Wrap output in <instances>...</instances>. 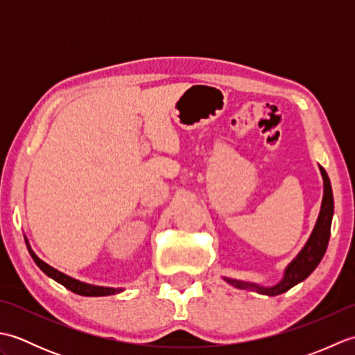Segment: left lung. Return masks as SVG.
Listing matches in <instances>:
<instances>
[{
	"mask_svg": "<svg viewBox=\"0 0 355 355\" xmlns=\"http://www.w3.org/2000/svg\"><path fill=\"white\" fill-rule=\"evenodd\" d=\"M319 168L323 178V198H322V206H320L318 221H315L311 235L308 238L302 250H300L296 258L286 266L284 271V277L281 281L273 286H261L258 284L238 281V279H230V277H224L225 282L236 286L239 290H250L261 294H267V296H277V294L288 291L294 285L305 281V279L313 273L315 267L319 266V262L322 261L323 254L327 252L328 241L331 235V221H333V215H334V198H333V189H331L328 173L322 168V166H319Z\"/></svg>",
	"mask_w": 355,
	"mask_h": 355,
	"instance_id": "obj_1",
	"label": "left lung"
}]
</instances>
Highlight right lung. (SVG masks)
<instances>
[{"label":"right lung","mask_w":355,"mask_h":355,"mask_svg":"<svg viewBox=\"0 0 355 355\" xmlns=\"http://www.w3.org/2000/svg\"><path fill=\"white\" fill-rule=\"evenodd\" d=\"M26 244H27V248L30 254H32L33 261L36 262V266L40 267L45 275H47L49 277L55 279L56 282H59L61 285H64L65 288H69L70 291L76 293V294H80V296H111V294H116V293H120L123 291V288H111V286H99V285H92V284H85V282H80L78 281V279L74 277H70L67 276L65 273H62V271H59L56 268H53L51 266H49V263H45L42 259L37 258V256L35 254V252L30 248L28 245V241L26 238Z\"/></svg>","instance_id":"right-lung-1"}]
</instances>
